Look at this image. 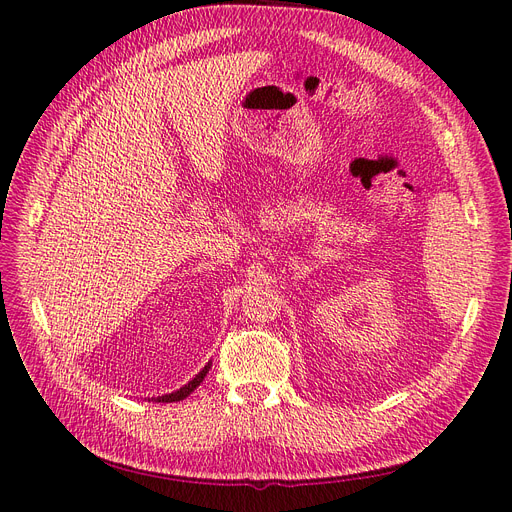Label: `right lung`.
<instances>
[{
	"label": "right lung",
	"instance_id": "add662e5",
	"mask_svg": "<svg viewBox=\"0 0 512 512\" xmlns=\"http://www.w3.org/2000/svg\"><path fill=\"white\" fill-rule=\"evenodd\" d=\"M209 368H211V364H207V366L201 370V373H199L195 379H192L188 385L180 387L178 392H173V394H165V396H158L156 400H158V402H178V400H184L186 396H190V394L195 392L197 387L203 383V379H205V377H207V373H209Z\"/></svg>",
	"mask_w": 512,
	"mask_h": 512
}]
</instances>
